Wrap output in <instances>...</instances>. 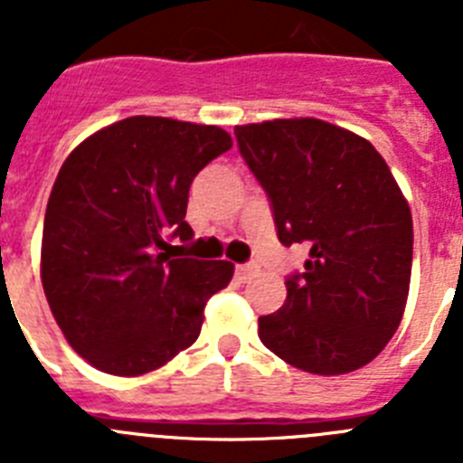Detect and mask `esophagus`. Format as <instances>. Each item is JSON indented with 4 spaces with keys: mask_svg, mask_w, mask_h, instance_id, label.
<instances>
[{
    "mask_svg": "<svg viewBox=\"0 0 463 463\" xmlns=\"http://www.w3.org/2000/svg\"><path fill=\"white\" fill-rule=\"evenodd\" d=\"M257 269H260L257 264H239V267H236V276H239V280H248Z\"/></svg>",
    "mask_w": 463,
    "mask_h": 463,
    "instance_id": "34e87169",
    "label": "esophagus"
}]
</instances>
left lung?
<instances>
[{"label":"left lung","instance_id":"8db88e82","mask_svg":"<svg viewBox=\"0 0 463 463\" xmlns=\"http://www.w3.org/2000/svg\"><path fill=\"white\" fill-rule=\"evenodd\" d=\"M234 134L280 243L310 250L285 304L260 317L261 343L308 373L362 369L399 329L411 285L412 218L390 166L366 138L315 118Z\"/></svg>","mask_w":463,"mask_h":463}]
</instances>
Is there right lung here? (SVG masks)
Masks as SVG:
<instances>
[{
  "label": "right lung",
  "mask_w": 463,
  "mask_h": 463,
  "mask_svg": "<svg viewBox=\"0 0 463 463\" xmlns=\"http://www.w3.org/2000/svg\"><path fill=\"white\" fill-rule=\"evenodd\" d=\"M232 148L215 125L134 116L85 138L48 199L41 282L69 345L110 375L165 366L199 338L229 261L174 257L194 175Z\"/></svg>",
  "instance_id": "right-lung-1"
}]
</instances>
